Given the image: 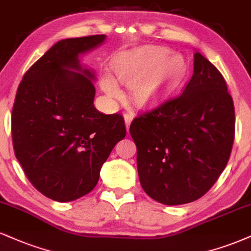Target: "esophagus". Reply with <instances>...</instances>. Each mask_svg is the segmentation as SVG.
Returning <instances> with one entry per match:
<instances>
[{
  "mask_svg": "<svg viewBox=\"0 0 251 251\" xmlns=\"http://www.w3.org/2000/svg\"><path fill=\"white\" fill-rule=\"evenodd\" d=\"M132 120H134V115H132V114H125V122H126V130H128L129 126H130V123H131Z\"/></svg>",
  "mask_w": 251,
  "mask_h": 251,
  "instance_id": "obj_1",
  "label": "esophagus"
}]
</instances>
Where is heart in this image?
I'll list each match as a JSON object with an SVG mask.
<instances>
[{
	"label": "heart",
	"instance_id": "heart-1",
	"mask_svg": "<svg viewBox=\"0 0 251 251\" xmlns=\"http://www.w3.org/2000/svg\"><path fill=\"white\" fill-rule=\"evenodd\" d=\"M167 55V50L156 47H142L121 52L111 67L117 81L131 85V95L138 105L148 107L161 102L175 89L187 72V63L181 55ZM100 84L110 97L121 96L116 79L103 73Z\"/></svg>",
	"mask_w": 251,
	"mask_h": 251
}]
</instances>
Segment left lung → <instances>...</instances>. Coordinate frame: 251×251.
<instances>
[{"instance_id":"left-lung-1","label":"left lung","mask_w":251,"mask_h":251,"mask_svg":"<svg viewBox=\"0 0 251 251\" xmlns=\"http://www.w3.org/2000/svg\"><path fill=\"white\" fill-rule=\"evenodd\" d=\"M143 190L167 205L199 200L228 163L235 109L217 68L195 52L194 74L181 95L143 113L130 125Z\"/></svg>"}]
</instances>
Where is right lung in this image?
I'll list each match as a JSON object with an SVG mask.
<instances>
[{
	"instance_id": "right-lung-1",
	"label": "right lung",
	"mask_w": 251,
	"mask_h": 251,
	"mask_svg": "<svg viewBox=\"0 0 251 251\" xmlns=\"http://www.w3.org/2000/svg\"><path fill=\"white\" fill-rule=\"evenodd\" d=\"M105 37L58 41L29 68L17 89L11 115L15 156L30 183L54 201L90 193L111 150L126 137L120 114L95 108V73L79 63V56Z\"/></svg>"
}]
</instances>
